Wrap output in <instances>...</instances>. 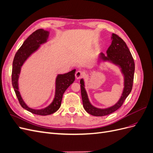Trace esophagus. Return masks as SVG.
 Returning a JSON list of instances; mask_svg holds the SVG:
<instances>
[{"mask_svg": "<svg viewBox=\"0 0 153 153\" xmlns=\"http://www.w3.org/2000/svg\"><path fill=\"white\" fill-rule=\"evenodd\" d=\"M83 75H84V72L82 71H77L75 73V77L76 79H80L83 76Z\"/></svg>", "mask_w": 153, "mask_h": 153, "instance_id": "obj_1", "label": "esophagus"}]
</instances>
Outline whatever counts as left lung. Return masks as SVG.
I'll use <instances>...</instances> for the list:
<instances>
[{"label": "left lung", "instance_id": "1", "mask_svg": "<svg viewBox=\"0 0 153 153\" xmlns=\"http://www.w3.org/2000/svg\"><path fill=\"white\" fill-rule=\"evenodd\" d=\"M111 39L112 43L106 51V55L102 52L100 53L97 61L99 64L101 62H108L117 66L123 76L124 87L121 96L117 103L107 108H100L93 106L90 102L85 88L84 80V78H82L80 83L83 106L87 113L94 116H104L114 112L122 106L132 89L135 62L130 51L126 43L117 35L112 34Z\"/></svg>", "mask_w": 153, "mask_h": 153}]
</instances>
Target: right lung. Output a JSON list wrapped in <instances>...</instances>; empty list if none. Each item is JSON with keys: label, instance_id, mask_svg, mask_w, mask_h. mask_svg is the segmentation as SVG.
Returning <instances> with one entry per match:
<instances>
[{"label": "right lung", "instance_id": "add662e5", "mask_svg": "<svg viewBox=\"0 0 153 153\" xmlns=\"http://www.w3.org/2000/svg\"><path fill=\"white\" fill-rule=\"evenodd\" d=\"M50 32L44 29H38L30 34L24 41L15 54L13 62L12 85L19 103L23 108L29 112L39 115H48L56 112L61 105L64 92L75 81L76 69L64 74H58L55 82V95L53 101L45 108L35 109L29 107L23 100L19 89V80L22 67L31 55L38 51L41 46L47 43Z\"/></svg>", "mask_w": 153, "mask_h": 153}]
</instances>
